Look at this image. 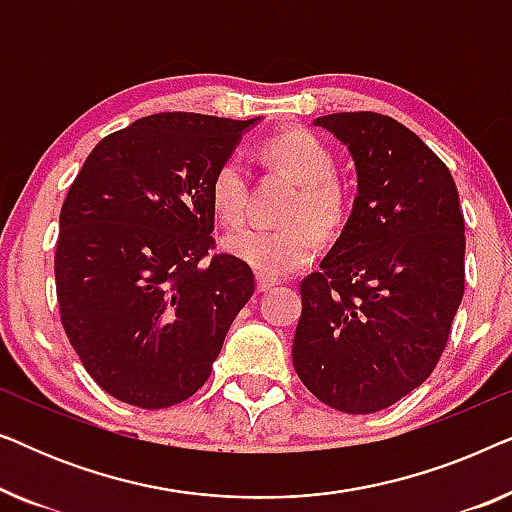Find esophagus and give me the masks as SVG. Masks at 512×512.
<instances>
[{
  "instance_id": "1",
  "label": "esophagus",
  "mask_w": 512,
  "mask_h": 512,
  "mask_svg": "<svg viewBox=\"0 0 512 512\" xmlns=\"http://www.w3.org/2000/svg\"><path fill=\"white\" fill-rule=\"evenodd\" d=\"M272 289H275V282H272V279L256 275V291H258V293H268V291H272Z\"/></svg>"
}]
</instances>
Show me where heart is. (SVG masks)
Returning <instances> with one entry per match:
<instances>
[{"label": "heart", "instance_id": "1", "mask_svg": "<svg viewBox=\"0 0 512 512\" xmlns=\"http://www.w3.org/2000/svg\"><path fill=\"white\" fill-rule=\"evenodd\" d=\"M263 151L272 163L300 181V193L286 214L291 226L242 228L228 235L223 247L261 277L296 275L319 256L321 235H338L352 214V191L335 174L338 160L324 139L305 128H291L268 137ZM251 172L240 151L216 165L209 179V202L223 226H240L249 214Z\"/></svg>", "mask_w": 512, "mask_h": 512}]
</instances>
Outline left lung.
<instances>
[{"mask_svg": "<svg viewBox=\"0 0 512 512\" xmlns=\"http://www.w3.org/2000/svg\"><path fill=\"white\" fill-rule=\"evenodd\" d=\"M352 151L359 195L345 230L300 282L293 368L349 415L384 410L433 373L464 298V214L447 165L375 111L314 121Z\"/></svg>", "mask_w": 512, "mask_h": 512, "instance_id": "left-lung-1", "label": "left lung"}]
</instances>
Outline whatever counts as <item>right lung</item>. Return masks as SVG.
<instances>
[{"label": "right lung", "instance_id": "obj_1", "mask_svg": "<svg viewBox=\"0 0 512 512\" xmlns=\"http://www.w3.org/2000/svg\"><path fill=\"white\" fill-rule=\"evenodd\" d=\"M256 118L165 111L111 132L69 186L55 244L60 321L83 368L146 410L193 396L254 272L216 254L209 179Z\"/></svg>", "mask_w": 512, "mask_h": 512}]
</instances>
